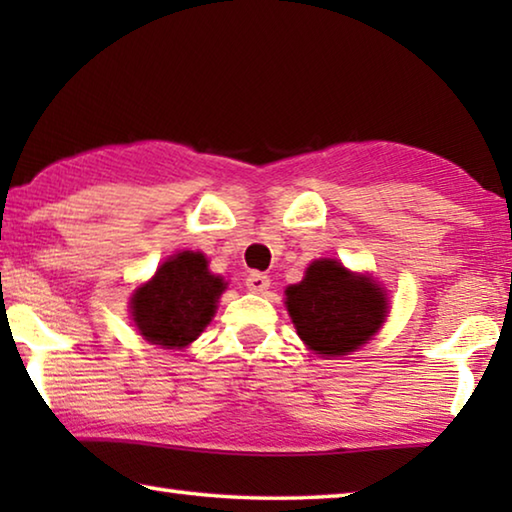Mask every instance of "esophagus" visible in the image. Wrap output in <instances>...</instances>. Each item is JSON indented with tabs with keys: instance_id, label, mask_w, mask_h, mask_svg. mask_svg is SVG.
I'll return each mask as SVG.
<instances>
[{
	"instance_id": "esophagus-1",
	"label": "esophagus",
	"mask_w": 512,
	"mask_h": 512,
	"mask_svg": "<svg viewBox=\"0 0 512 512\" xmlns=\"http://www.w3.org/2000/svg\"><path fill=\"white\" fill-rule=\"evenodd\" d=\"M246 287H248V291H253V293H264L268 287H271V280H268V275L253 271L246 277Z\"/></svg>"
}]
</instances>
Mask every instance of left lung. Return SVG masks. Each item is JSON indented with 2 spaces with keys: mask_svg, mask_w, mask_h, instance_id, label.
<instances>
[{
  "mask_svg": "<svg viewBox=\"0 0 512 512\" xmlns=\"http://www.w3.org/2000/svg\"><path fill=\"white\" fill-rule=\"evenodd\" d=\"M287 309L309 350L325 357L354 352L377 332L388 314L386 293L366 275H354L318 259L305 280L287 289Z\"/></svg>",
  "mask_w": 512,
  "mask_h": 512,
  "instance_id": "1",
  "label": "left lung"
}]
</instances>
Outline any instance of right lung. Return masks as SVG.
I'll list each match as a JSON object with an SVG mask.
<instances>
[{"label": "right lung", "mask_w": 512, "mask_h": 512, "mask_svg": "<svg viewBox=\"0 0 512 512\" xmlns=\"http://www.w3.org/2000/svg\"><path fill=\"white\" fill-rule=\"evenodd\" d=\"M225 284L207 271L201 253L167 259L149 284L135 293L133 320L146 341L162 348H185L210 323Z\"/></svg>", "instance_id": "1"}]
</instances>
